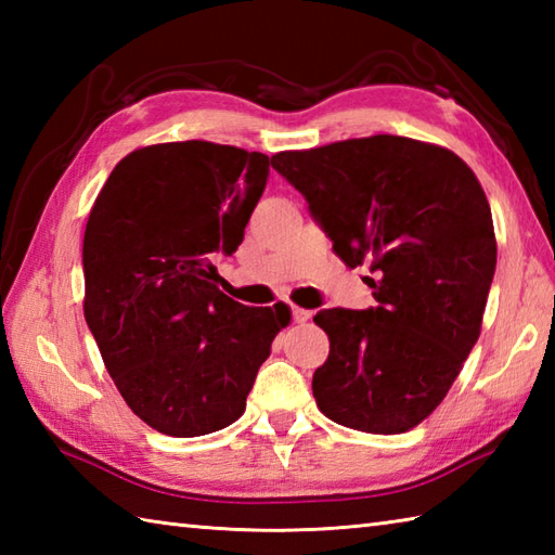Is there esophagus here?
Segmentation results:
<instances>
[{
    "mask_svg": "<svg viewBox=\"0 0 555 555\" xmlns=\"http://www.w3.org/2000/svg\"><path fill=\"white\" fill-rule=\"evenodd\" d=\"M312 317V312L310 310H305V308H298V305H293V322H298V324H305Z\"/></svg>",
    "mask_w": 555,
    "mask_h": 555,
    "instance_id": "34e87169",
    "label": "esophagus"
}]
</instances>
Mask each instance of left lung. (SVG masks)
Listing matches in <instances>:
<instances>
[{
  "mask_svg": "<svg viewBox=\"0 0 555 555\" xmlns=\"http://www.w3.org/2000/svg\"><path fill=\"white\" fill-rule=\"evenodd\" d=\"M271 167L308 199L334 253L376 274V308L314 314L328 336L317 408L348 429L410 431L439 408L481 332L496 269L481 183L455 152L400 135L276 152Z\"/></svg>",
  "mask_w": 555,
  "mask_h": 555,
  "instance_id": "8db88e82",
  "label": "left lung"
}]
</instances>
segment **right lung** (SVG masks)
Segmentation results:
<instances>
[{"label": "right lung", "instance_id": "obj_1", "mask_svg": "<svg viewBox=\"0 0 555 555\" xmlns=\"http://www.w3.org/2000/svg\"><path fill=\"white\" fill-rule=\"evenodd\" d=\"M269 157L207 140L126 155L90 209L82 314L126 405L176 439L245 412L288 308H247L217 286L264 193Z\"/></svg>", "mask_w": 555, "mask_h": 555}]
</instances>
